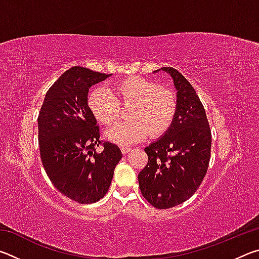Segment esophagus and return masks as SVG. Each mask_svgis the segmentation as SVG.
Here are the masks:
<instances>
[{
    "label": "esophagus",
    "instance_id": "1",
    "mask_svg": "<svg viewBox=\"0 0 259 259\" xmlns=\"http://www.w3.org/2000/svg\"><path fill=\"white\" fill-rule=\"evenodd\" d=\"M131 150H133V147L131 146H125V145H122L121 146V151L123 154H126V153H129Z\"/></svg>",
    "mask_w": 259,
    "mask_h": 259
}]
</instances>
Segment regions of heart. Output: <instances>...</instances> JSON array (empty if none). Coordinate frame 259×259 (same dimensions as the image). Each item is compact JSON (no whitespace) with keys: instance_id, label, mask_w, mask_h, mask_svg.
Returning a JSON list of instances; mask_svg holds the SVG:
<instances>
[{"instance_id":"b5f03b06","label":"heart","mask_w":259,"mask_h":259,"mask_svg":"<svg viewBox=\"0 0 259 259\" xmlns=\"http://www.w3.org/2000/svg\"><path fill=\"white\" fill-rule=\"evenodd\" d=\"M88 106L100 123L111 126L119 121L121 106L129 107L125 123L107 131L120 144L138 143L147 136L159 137L169 130L176 117L178 97L169 87L140 76L123 78L111 90L97 88L88 97Z\"/></svg>"}]
</instances>
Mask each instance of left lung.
I'll return each instance as SVG.
<instances>
[{"instance_id":"obj_1","label":"left lung","mask_w":259,"mask_h":259,"mask_svg":"<svg viewBox=\"0 0 259 259\" xmlns=\"http://www.w3.org/2000/svg\"><path fill=\"white\" fill-rule=\"evenodd\" d=\"M174 78L178 109L169 130L145 147L148 162L138 175L144 198L156 209H169L194 194L207 174L211 130L202 103L186 77L162 67Z\"/></svg>"}]
</instances>
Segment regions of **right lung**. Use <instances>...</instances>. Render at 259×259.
I'll list each match as a JSON object with an SVG mask.
<instances>
[{
    "label": "right lung",
    "instance_id": "obj_1",
    "mask_svg": "<svg viewBox=\"0 0 259 259\" xmlns=\"http://www.w3.org/2000/svg\"><path fill=\"white\" fill-rule=\"evenodd\" d=\"M108 76L80 66L67 69L48 90L37 117L48 177L61 194L82 204L106 194L122 157L119 146L99 139V125L88 106L89 88ZM99 146L103 148L97 152Z\"/></svg>",
    "mask_w": 259,
    "mask_h": 259
}]
</instances>
